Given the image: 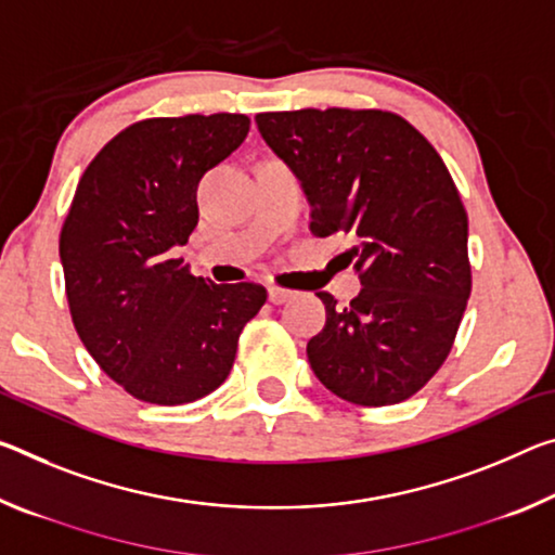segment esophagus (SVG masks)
I'll list each match as a JSON object with an SVG mask.
<instances>
[{"instance_id": "esophagus-1", "label": "esophagus", "mask_w": 555, "mask_h": 555, "mask_svg": "<svg viewBox=\"0 0 555 555\" xmlns=\"http://www.w3.org/2000/svg\"><path fill=\"white\" fill-rule=\"evenodd\" d=\"M292 298H294V294L286 292V288H279V286H271V288H269V301L274 304V306H281V304L292 301Z\"/></svg>"}]
</instances>
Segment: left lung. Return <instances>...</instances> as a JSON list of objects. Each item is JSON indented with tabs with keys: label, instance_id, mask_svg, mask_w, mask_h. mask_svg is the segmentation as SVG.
Returning a JSON list of instances; mask_svg holds the SVG:
<instances>
[{
	"label": "left lung",
	"instance_id": "8db88e82",
	"mask_svg": "<svg viewBox=\"0 0 555 555\" xmlns=\"http://www.w3.org/2000/svg\"><path fill=\"white\" fill-rule=\"evenodd\" d=\"M261 138L292 167L311 232H346L360 294L346 309L321 292L325 325L306 346L338 398L383 408L422 390L450 356L467 298L469 222L442 157L388 111L259 113Z\"/></svg>",
	"mask_w": 555,
	"mask_h": 555
}]
</instances>
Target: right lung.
<instances>
[{
  "mask_svg": "<svg viewBox=\"0 0 555 555\" xmlns=\"http://www.w3.org/2000/svg\"><path fill=\"white\" fill-rule=\"evenodd\" d=\"M249 133L242 113L147 118L86 167L61 230L78 338L135 400L184 404L227 380L259 284H212L172 259L197 227L202 175Z\"/></svg>",
  "mask_w": 555,
  "mask_h": 555,
  "instance_id": "1",
  "label": "right lung"
}]
</instances>
